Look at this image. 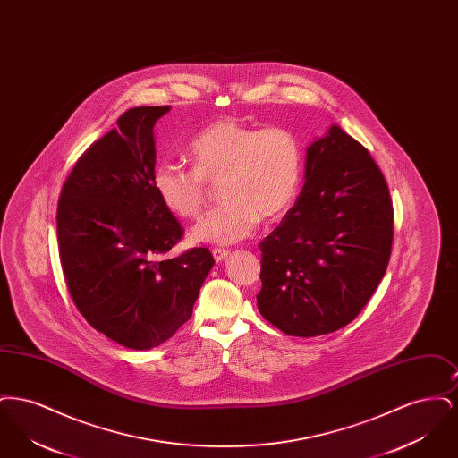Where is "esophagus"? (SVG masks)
<instances>
[{
    "label": "esophagus",
    "instance_id": "1",
    "mask_svg": "<svg viewBox=\"0 0 458 458\" xmlns=\"http://www.w3.org/2000/svg\"><path fill=\"white\" fill-rule=\"evenodd\" d=\"M228 254L230 252L226 249H213V258H215L216 262L225 261L228 258Z\"/></svg>",
    "mask_w": 458,
    "mask_h": 458
}]
</instances>
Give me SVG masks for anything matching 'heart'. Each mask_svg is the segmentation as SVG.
<instances>
[{
  "instance_id": "1",
  "label": "heart",
  "mask_w": 458,
  "mask_h": 458,
  "mask_svg": "<svg viewBox=\"0 0 458 458\" xmlns=\"http://www.w3.org/2000/svg\"><path fill=\"white\" fill-rule=\"evenodd\" d=\"M194 168L161 163L154 168V192L183 219L197 218L218 183L223 204L192 230L194 242L232 245L249 239L259 221L284 216L302 178V149L293 131L252 129L233 118L213 122L191 142Z\"/></svg>"
}]
</instances>
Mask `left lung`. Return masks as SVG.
<instances>
[{
	"mask_svg": "<svg viewBox=\"0 0 458 458\" xmlns=\"http://www.w3.org/2000/svg\"><path fill=\"white\" fill-rule=\"evenodd\" d=\"M302 192L259 243L264 319L292 336L353 321L388 267L393 206L366 148L338 125L307 148Z\"/></svg>",
	"mask_w": 458,
	"mask_h": 458,
	"instance_id": "obj_1",
	"label": "left lung"
}]
</instances>
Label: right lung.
Returning a JSON list of instances; mask_svg holds the SVG:
<instances>
[{"label": "right lung", "mask_w": 458, "mask_h": 458, "mask_svg": "<svg viewBox=\"0 0 458 458\" xmlns=\"http://www.w3.org/2000/svg\"><path fill=\"white\" fill-rule=\"evenodd\" d=\"M168 111H125L79 157L58 200V250L72 301L90 327L127 349L172 338L191 319L215 264L206 247L163 259L183 237L153 189L154 123Z\"/></svg>", "instance_id": "add662e5"}]
</instances>
